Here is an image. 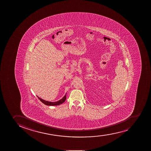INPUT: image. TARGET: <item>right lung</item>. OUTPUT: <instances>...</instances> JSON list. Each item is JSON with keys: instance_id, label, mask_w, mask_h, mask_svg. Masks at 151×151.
Here are the masks:
<instances>
[{"instance_id": "right-lung-1", "label": "right lung", "mask_w": 151, "mask_h": 151, "mask_svg": "<svg viewBox=\"0 0 151 151\" xmlns=\"http://www.w3.org/2000/svg\"><path fill=\"white\" fill-rule=\"evenodd\" d=\"M38 99H39V100H40L42 102V103H44V104L46 105H49V106H56V105H59L61 104L62 103H63V102L65 101L66 99V95H65L64 97H63V99H61L59 100V101H58L56 102L48 101H45V100L40 99V97H38Z\"/></svg>"}]
</instances>
